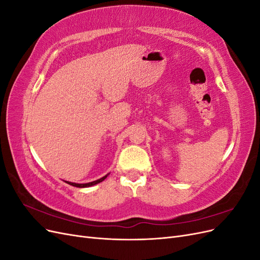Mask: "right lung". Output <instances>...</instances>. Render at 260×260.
Returning <instances> with one entry per match:
<instances>
[{"mask_svg":"<svg viewBox=\"0 0 260 260\" xmlns=\"http://www.w3.org/2000/svg\"><path fill=\"white\" fill-rule=\"evenodd\" d=\"M106 177H107V176H105V177H103V178H101V179H99V180H96V181H93V182H89V183H83V184H79V183H73V182H68V181H66V182H67L68 184H70V185H73V186H77V187H88V186H91V185H94V184H98V183L102 182V181H103V180H105V179H106Z\"/></svg>","mask_w":260,"mask_h":260,"instance_id":"obj_1","label":"right lung"}]
</instances>
